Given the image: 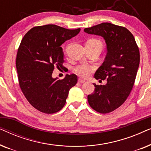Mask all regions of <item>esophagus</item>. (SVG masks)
Wrapping results in <instances>:
<instances>
[{"mask_svg": "<svg viewBox=\"0 0 151 151\" xmlns=\"http://www.w3.org/2000/svg\"><path fill=\"white\" fill-rule=\"evenodd\" d=\"M85 82V80L82 79V78H79V79H78V82H80V83H84Z\"/></svg>", "mask_w": 151, "mask_h": 151, "instance_id": "obj_1", "label": "esophagus"}]
</instances>
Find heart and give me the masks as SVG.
<instances>
[{"instance_id": "heart-1", "label": "heart", "mask_w": 151, "mask_h": 151, "mask_svg": "<svg viewBox=\"0 0 151 151\" xmlns=\"http://www.w3.org/2000/svg\"><path fill=\"white\" fill-rule=\"evenodd\" d=\"M86 45L91 47H100L102 49L103 44L102 42L98 38H90L87 40ZM95 69V67L93 65H86V64H81V65H78L77 67L74 69V72L77 74L78 76L82 78H87L90 75L92 71Z\"/></svg>"}]
</instances>
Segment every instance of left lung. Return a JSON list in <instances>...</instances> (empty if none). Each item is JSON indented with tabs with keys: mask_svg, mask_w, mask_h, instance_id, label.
Instances as JSON below:
<instances>
[{
	"mask_svg": "<svg viewBox=\"0 0 151 151\" xmlns=\"http://www.w3.org/2000/svg\"><path fill=\"white\" fill-rule=\"evenodd\" d=\"M84 31L103 37L107 49L104 63L94 75L96 80L106 79L107 83L93 84L88 104L98 113L112 112L125 102L133 88L139 65V48L133 34L124 27L103 22Z\"/></svg>",
	"mask_w": 151,
	"mask_h": 151,
	"instance_id": "obj_1",
	"label": "left lung"
}]
</instances>
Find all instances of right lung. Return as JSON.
<instances>
[{
    "label": "right lung",
    "instance_id": "add662e5",
    "mask_svg": "<svg viewBox=\"0 0 151 151\" xmlns=\"http://www.w3.org/2000/svg\"><path fill=\"white\" fill-rule=\"evenodd\" d=\"M80 31L55 24L34 27L20 42L16 61L18 82L28 102L40 112L51 114L61 110L70 88L77 83L75 74H67L63 80L51 75L55 67H63L62 44Z\"/></svg>",
    "mask_w": 151,
    "mask_h": 151
}]
</instances>
